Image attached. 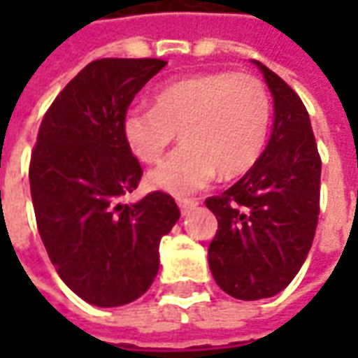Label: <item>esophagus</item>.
Segmentation results:
<instances>
[{
	"instance_id": "esophagus-1",
	"label": "esophagus",
	"mask_w": 358,
	"mask_h": 358,
	"mask_svg": "<svg viewBox=\"0 0 358 358\" xmlns=\"http://www.w3.org/2000/svg\"><path fill=\"white\" fill-rule=\"evenodd\" d=\"M176 203H178V207L182 213H187L189 209H194V207L199 205L197 199H186V197H176Z\"/></svg>"
}]
</instances>
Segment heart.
I'll list each match as a JSON object with an SVG mask.
<instances>
[{"label":"heart","mask_w":358,"mask_h":358,"mask_svg":"<svg viewBox=\"0 0 358 358\" xmlns=\"http://www.w3.org/2000/svg\"><path fill=\"white\" fill-rule=\"evenodd\" d=\"M272 101L261 78L248 73L197 74L157 90L153 107H132L122 120L128 148L155 163L176 132L184 141L149 171V184L174 195L201 189L215 178L248 172L268 138Z\"/></svg>","instance_id":"b5f03b06"}]
</instances>
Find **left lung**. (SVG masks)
I'll return each instance as SVG.
<instances>
[{"label": "left lung", "mask_w": 358, "mask_h": 358, "mask_svg": "<svg viewBox=\"0 0 358 358\" xmlns=\"http://www.w3.org/2000/svg\"><path fill=\"white\" fill-rule=\"evenodd\" d=\"M274 97L263 155L224 194L205 199L218 220L209 245L215 282L236 299L272 297L292 282L315 240L322 161L301 97L255 61Z\"/></svg>", "instance_id": "left-lung-1"}]
</instances>
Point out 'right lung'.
<instances>
[{"mask_svg":"<svg viewBox=\"0 0 358 358\" xmlns=\"http://www.w3.org/2000/svg\"><path fill=\"white\" fill-rule=\"evenodd\" d=\"M164 65L151 57L92 61L45 110L32 149L28 176L40 238L61 280L95 307H120L148 292L161 238L180 218L164 192L122 203L143 174L122 120Z\"/></svg>","mask_w":358,"mask_h":358,"instance_id":"obj_1","label":"right lung"}]
</instances>
